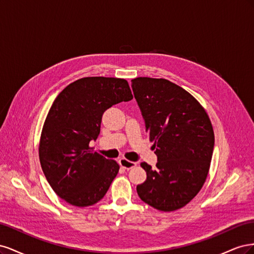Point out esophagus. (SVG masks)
<instances>
[{
  "instance_id": "esophagus-1",
  "label": "esophagus",
  "mask_w": 254,
  "mask_h": 254,
  "mask_svg": "<svg viewBox=\"0 0 254 254\" xmlns=\"http://www.w3.org/2000/svg\"><path fill=\"white\" fill-rule=\"evenodd\" d=\"M119 163L123 168H126V170H130V168H133L136 165L135 162H132V161H129L125 158H121L119 160Z\"/></svg>"
}]
</instances>
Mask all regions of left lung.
<instances>
[{
  "instance_id": "obj_1",
  "label": "left lung",
  "mask_w": 254,
  "mask_h": 254,
  "mask_svg": "<svg viewBox=\"0 0 254 254\" xmlns=\"http://www.w3.org/2000/svg\"><path fill=\"white\" fill-rule=\"evenodd\" d=\"M146 132L158 157L142 162L147 178L136 187L142 200L159 211L188 204L201 190L214 148V131L203 107L188 91L164 78L131 80Z\"/></svg>"
}]
</instances>
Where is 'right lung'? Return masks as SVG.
Here are the masks:
<instances>
[{
    "mask_svg": "<svg viewBox=\"0 0 254 254\" xmlns=\"http://www.w3.org/2000/svg\"><path fill=\"white\" fill-rule=\"evenodd\" d=\"M133 98L127 80L84 77L68 84L54 101L42 128L39 159L54 191L75 206L95 204L106 195L120 165L92 151L104 112Z\"/></svg>",
    "mask_w": 254,
    "mask_h": 254,
    "instance_id": "add662e5",
    "label": "right lung"
}]
</instances>
